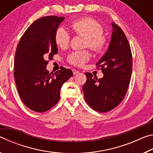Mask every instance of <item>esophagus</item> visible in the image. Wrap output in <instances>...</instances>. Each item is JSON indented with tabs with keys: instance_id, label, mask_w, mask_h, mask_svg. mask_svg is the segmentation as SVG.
<instances>
[{
	"instance_id": "esophagus-1",
	"label": "esophagus",
	"mask_w": 153,
	"mask_h": 153,
	"mask_svg": "<svg viewBox=\"0 0 153 153\" xmlns=\"http://www.w3.org/2000/svg\"><path fill=\"white\" fill-rule=\"evenodd\" d=\"M72 71H73L74 75H76L77 74H79V71L76 70V69H73V70H72Z\"/></svg>"
}]
</instances>
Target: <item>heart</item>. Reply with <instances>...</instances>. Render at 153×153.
<instances>
[{
    "label": "heart",
    "mask_w": 153,
    "mask_h": 153,
    "mask_svg": "<svg viewBox=\"0 0 153 153\" xmlns=\"http://www.w3.org/2000/svg\"><path fill=\"white\" fill-rule=\"evenodd\" d=\"M77 35L86 38L85 46L96 53H101L107 46V38L102 34L103 27L97 21L84 17L74 21L70 25ZM56 45L61 48H65L69 45L70 34L63 27H59L55 36ZM90 54L88 51H75L67 56V61L74 66L82 67L89 61Z\"/></svg>",
    "instance_id": "obj_1"
}]
</instances>
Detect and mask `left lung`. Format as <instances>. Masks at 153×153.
Wrapping results in <instances>:
<instances>
[{
	"label": "left lung",
	"instance_id": "obj_1",
	"mask_svg": "<svg viewBox=\"0 0 153 153\" xmlns=\"http://www.w3.org/2000/svg\"><path fill=\"white\" fill-rule=\"evenodd\" d=\"M112 25L109 46L97 63L104 76L98 79L91 73H86L87 80L83 86L88 105L100 113L110 111L121 102L128 91L132 71L128 40L117 24L112 23Z\"/></svg>",
	"mask_w": 153,
	"mask_h": 153
}]
</instances>
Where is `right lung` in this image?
<instances>
[{
    "label": "right lung",
    "mask_w": 153,
    "mask_h": 153,
    "mask_svg": "<svg viewBox=\"0 0 153 153\" xmlns=\"http://www.w3.org/2000/svg\"><path fill=\"white\" fill-rule=\"evenodd\" d=\"M64 17L46 16L35 21L18 43L14 61V77L24 105L38 113L48 111L59 102L60 90L73 76L61 67L55 74L46 70L47 59L57 53L56 31Z\"/></svg>",
    "instance_id": "obj_1"
}]
</instances>
